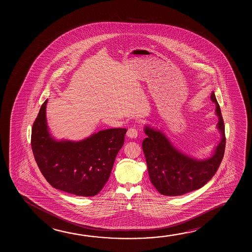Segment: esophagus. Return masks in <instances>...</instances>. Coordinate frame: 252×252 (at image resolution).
<instances>
[{"label": "esophagus", "mask_w": 252, "mask_h": 252, "mask_svg": "<svg viewBox=\"0 0 252 252\" xmlns=\"http://www.w3.org/2000/svg\"><path fill=\"white\" fill-rule=\"evenodd\" d=\"M126 136L132 139H135L138 136V131L134 127L129 128L126 132Z\"/></svg>", "instance_id": "esophagus-1"}]
</instances>
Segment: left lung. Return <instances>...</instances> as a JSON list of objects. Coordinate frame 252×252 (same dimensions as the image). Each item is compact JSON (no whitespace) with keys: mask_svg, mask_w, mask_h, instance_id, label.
<instances>
[{"mask_svg":"<svg viewBox=\"0 0 252 252\" xmlns=\"http://www.w3.org/2000/svg\"><path fill=\"white\" fill-rule=\"evenodd\" d=\"M211 99L216 104L215 111L219 117L217 126L222 138L215 154L208 159L198 161L187 157L175 149L162 132L149 126L145 127L148 137L142 142V149L149 178L153 186L162 195L179 196L198 190L218 170L225 152V126L214 92Z\"/></svg>","mask_w":252,"mask_h":252,"instance_id":"1","label":"left lung"}]
</instances>
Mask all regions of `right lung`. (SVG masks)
Returning a JSON list of instances; mask_svg holds the SVG:
<instances>
[{
  "instance_id": "obj_1",
  "label": "right lung",
  "mask_w": 252,
  "mask_h": 252,
  "mask_svg": "<svg viewBox=\"0 0 252 252\" xmlns=\"http://www.w3.org/2000/svg\"><path fill=\"white\" fill-rule=\"evenodd\" d=\"M46 103L47 100L34 121L31 139L42 175L55 189L77 196H95L110 178L126 129H106L77 142L56 141L48 132Z\"/></svg>"
}]
</instances>
